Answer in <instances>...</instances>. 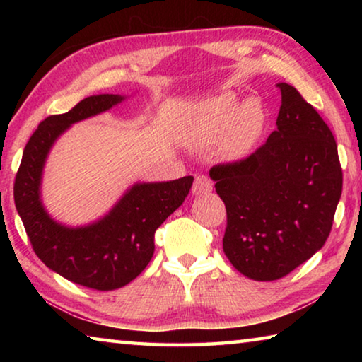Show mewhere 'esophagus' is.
Masks as SVG:
<instances>
[{"label":"esophagus","instance_id":"34e87169","mask_svg":"<svg viewBox=\"0 0 362 362\" xmlns=\"http://www.w3.org/2000/svg\"><path fill=\"white\" fill-rule=\"evenodd\" d=\"M212 189V180L207 175H196L193 182V193L203 194Z\"/></svg>","mask_w":362,"mask_h":362}]
</instances>
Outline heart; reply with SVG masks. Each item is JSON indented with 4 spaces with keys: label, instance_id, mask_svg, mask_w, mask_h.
I'll return each mask as SVG.
<instances>
[{
    "label": "heart",
    "instance_id": "1",
    "mask_svg": "<svg viewBox=\"0 0 362 362\" xmlns=\"http://www.w3.org/2000/svg\"><path fill=\"white\" fill-rule=\"evenodd\" d=\"M265 122V113L257 100L240 105L236 95L222 94L212 99L201 112L188 132V144L206 148L223 138L222 150L230 156L246 153L254 145Z\"/></svg>",
    "mask_w": 362,
    "mask_h": 362
}]
</instances>
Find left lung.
Returning <instances> with one entry per match:
<instances>
[{"instance_id":"8db88e82","label":"left lung","mask_w":362,"mask_h":362,"mask_svg":"<svg viewBox=\"0 0 362 362\" xmlns=\"http://www.w3.org/2000/svg\"><path fill=\"white\" fill-rule=\"evenodd\" d=\"M276 88L278 129L247 158L209 170L226 209L223 252L255 281L286 276L324 246L343 185L332 131L293 86Z\"/></svg>"}]
</instances>
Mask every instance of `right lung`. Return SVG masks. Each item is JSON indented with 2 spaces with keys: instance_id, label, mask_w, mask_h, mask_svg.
<instances>
[{
  "instance_id": "obj_1",
  "label": "right lung",
  "mask_w": 362,
  "mask_h": 362,
  "mask_svg": "<svg viewBox=\"0 0 362 362\" xmlns=\"http://www.w3.org/2000/svg\"><path fill=\"white\" fill-rule=\"evenodd\" d=\"M121 100L115 94L90 95L70 112L47 116L27 142L14 180V203L35 254L60 276L95 291L118 289L144 272L155 252V231L185 201L193 183L192 175L137 183L107 217L83 228H66L47 216L40 182L54 140L73 122Z\"/></svg>"
}]
</instances>
